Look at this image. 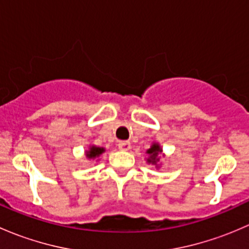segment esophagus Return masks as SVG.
<instances>
[{"label":"esophagus","instance_id":"esophagus-1","mask_svg":"<svg viewBox=\"0 0 249 249\" xmlns=\"http://www.w3.org/2000/svg\"><path fill=\"white\" fill-rule=\"evenodd\" d=\"M118 148H119L120 150H129L130 148H131V143H130L129 141H120V142L118 143Z\"/></svg>","mask_w":249,"mask_h":249}]
</instances>
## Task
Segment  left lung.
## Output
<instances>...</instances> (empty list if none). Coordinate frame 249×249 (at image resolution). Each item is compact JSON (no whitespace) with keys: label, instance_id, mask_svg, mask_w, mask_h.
Wrapping results in <instances>:
<instances>
[{"label":"left lung","instance_id":"left-lung-1","mask_svg":"<svg viewBox=\"0 0 249 249\" xmlns=\"http://www.w3.org/2000/svg\"><path fill=\"white\" fill-rule=\"evenodd\" d=\"M148 154L150 155L149 159H148V162H152V164H157V161H159V153H161V148L159 147V144L154 143L149 149L147 150Z\"/></svg>","mask_w":249,"mask_h":249}]
</instances>
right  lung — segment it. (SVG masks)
<instances>
[{
  "label": "right lung",
  "mask_w": 249,
  "mask_h": 249,
  "mask_svg": "<svg viewBox=\"0 0 249 249\" xmlns=\"http://www.w3.org/2000/svg\"><path fill=\"white\" fill-rule=\"evenodd\" d=\"M104 152H105L104 148L91 147L90 148L89 152H87V157L88 158H96V157H99V155H101Z\"/></svg>",
  "instance_id": "1"
}]
</instances>
